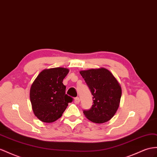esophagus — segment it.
Wrapping results in <instances>:
<instances>
[{
    "label": "esophagus",
    "instance_id": "1",
    "mask_svg": "<svg viewBox=\"0 0 157 157\" xmlns=\"http://www.w3.org/2000/svg\"><path fill=\"white\" fill-rule=\"evenodd\" d=\"M79 101H80V99H79V98H75L74 99V103L75 104H78L79 103Z\"/></svg>",
    "mask_w": 157,
    "mask_h": 157
}]
</instances>
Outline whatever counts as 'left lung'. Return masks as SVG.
Returning a JSON list of instances; mask_svg holds the SVG:
<instances>
[{
    "mask_svg": "<svg viewBox=\"0 0 157 157\" xmlns=\"http://www.w3.org/2000/svg\"><path fill=\"white\" fill-rule=\"evenodd\" d=\"M93 95V105L83 110L86 117L95 123H103L113 117L119 106L121 87L111 72L101 67L80 71Z\"/></svg>",
    "mask_w": 157,
    "mask_h": 157,
    "instance_id": "1",
    "label": "left lung"
}]
</instances>
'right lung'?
Returning <instances> with one entry per match:
<instances>
[{
    "label": "right lung",
    "mask_w": 157,
    "mask_h": 157,
    "mask_svg": "<svg viewBox=\"0 0 157 157\" xmlns=\"http://www.w3.org/2000/svg\"><path fill=\"white\" fill-rule=\"evenodd\" d=\"M69 72L64 67L42 71L35 79L30 91V98L34 115L44 123H52L62 117L68 103L73 98L66 94L62 82Z\"/></svg>",
    "instance_id": "1"
}]
</instances>
